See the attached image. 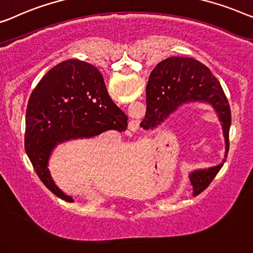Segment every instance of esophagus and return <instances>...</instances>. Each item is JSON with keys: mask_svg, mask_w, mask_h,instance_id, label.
Instances as JSON below:
<instances>
[{"mask_svg": "<svg viewBox=\"0 0 253 253\" xmlns=\"http://www.w3.org/2000/svg\"><path fill=\"white\" fill-rule=\"evenodd\" d=\"M139 124H140V121H138V120L130 121V123H129L130 131H132V132H137V131L139 130Z\"/></svg>", "mask_w": 253, "mask_h": 253, "instance_id": "1", "label": "esophagus"}]
</instances>
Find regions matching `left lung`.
Instances as JSON below:
<instances>
[{"instance_id": "8db88e82", "label": "left lung", "mask_w": 253, "mask_h": 253, "mask_svg": "<svg viewBox=\"0 0 253 253\" xmlns=\"http://www.w3.org/2000/svg\"><path fill=\"white\" fill-rule=\"evenodd\" d=\"M146 115L140 123L145 130L156 129L175 111L189 104L211 106L220 122L225 138L222 162L208 169L189 172L193 195L203 192L219 170L229 149L230 108L224 90L206 65L188 57H170L156 65L146 86Z\"/></svg>"}]
</instances>
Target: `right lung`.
<instances>
[{
	"label": "right lung",
	"mask_w": 253,
	"mask_h": 253,
	"mask_svg": "<svg viewBox=\"0 0 253 253\" xmlns=\"http://www.w3.org/2000/svg\"><path fill=\"white\" fill-rule=\"evenodd\" d=\"M126 126L127 116L111 99L100 72L85 61L69 59L51 68L29 97L25 149L46 188L73 202L51 177L54 148L108 130L122 132Z\"/></svg>",
	"instance_id": "right-lung-1"
}]
</instances>
